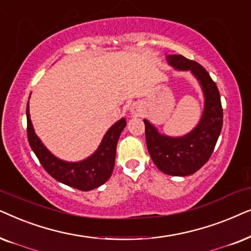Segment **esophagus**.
<instances>
[{"mask_svg": "<svg viewBox=\"0 0 251 251\" xmlns=\"http://www.w3.org/2000/svg\"><path fill=\"white\" fill-rule=\"evenodd\" d=\"M141 111H142V109H141V105L139 104V103H133L132 104V106H131V112L133 113V115H140V113H141Z\"/></svg>", "mask_w": 251, "mask_h": 251, "instance_id": "esophagus-1", "label": "esophagus"}]
</instances>
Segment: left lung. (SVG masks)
I'll return each instance as SVG.
<instances>
[{
  "mask_svg": "<svg viewBox=\"0 0 251 251\" xmlns=\"http://www.w3.org/2000/svg\"><path fill=\"white\" fill-rule=\"evenodd\" d=\"M166 61L176 70L190 71L199 80L204 95V110L198 126L179 138L160 134L145 119L147 148L152 162L165 175L190 176L212 155L223 127L222 102L218 87L202 65L181 55H168Z\"/></svg>",
  "mask_w": 251,
  "mask_h": 251,
  "instance_id": "1",
  "label": "left lung"
}]
</instances>
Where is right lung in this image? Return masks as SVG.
Returning <instances> with one entry per match:
<instances>
[{"label": "right lung", "mask_w": 251, "mask_h": 251, "mask_svg": "<svg viewBox=\"0 0 251 251\" xmlns=\"http://www.w3.org/2000/svg\"><path fill=\"white\" fill-rule=\"evenodd\" d=\"M26 116H27V138L29 146L38 157L43 169L53 179L75 189L83 190V192L98 188L108 181L115 166L117 143H118L120 133L126 126L125 119L122 118L118 120L108 129L101 145L92 156L80 162L71 163L53 156L43 146L41 140L36 136L31 118H29L28 102L27 108H26Z\"/></svg>", "instance_id": "add662e5"}]
</instances>
